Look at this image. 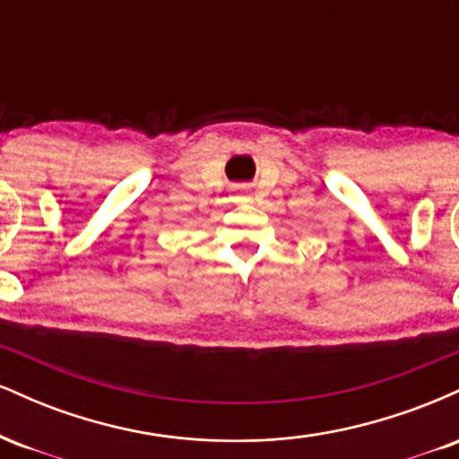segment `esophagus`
<instances>
[{
  "instance_id": "1",
  "label": "esophagus",
  "mask_w": 459,
  "mask_h": 459,
  "mask_svg": "<svg viewBox=\"0 0 459 459\" xmlns=\"http://www.w3.org/2000/svg\"><path fill=\"white\" fill-rule=\"evenodd\" d=\"M237 200H247V196H237Z\"/></svg>"
}]
</instances>
